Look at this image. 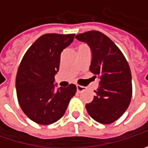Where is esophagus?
Returning a JSON list of instances; mask_svg holds the SVG:
<instances>
[{"instance_id": "34e87169", "label": "esophagus", "mask_w": 148, "mask_h": 148, "mask_svg": "<svg viewBox=\"0 0 148 148\" xmlns=\"http://www.w3.org/2000/svg\"><path fill=\"white\" fill-rule=\"evenodd\" d=\"M86 90V87L85 86H79V85H77V90L78 93H81Z\"/></svg>"}]
</instances>
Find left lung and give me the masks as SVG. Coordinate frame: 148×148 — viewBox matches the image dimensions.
I'll return each mask as SVG.
<instances>
[{
    "label": "left lung",
    "instance_id": "left-lung-1",
    "mask_svg": "<svg viewBox=\"0 0 148 148\" xmlns=\"http://www.w3.org/2000/svg\"><path fill=\"white\" fill-rule=\"evenodd\" d=\"M87 43L91 51L90 71L99 80L93 100L86 105L89 115L95 121L109 124L128 109L132 97V76L122 52L101 32L91 30L76 36Z\"/></svg>",
    "mask_w": 148,
    "mask_h": 148
}]
</instances>
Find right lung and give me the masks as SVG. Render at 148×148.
Instances as JSON below:
<instances>
[{"mask_svg":"<svg viewBox=\"0 0 148 148\" xmlns=\"http://www.w3.org/2000/svg\"><path fill=\"white\" fill-rule=\"evenodd\" d=\"M74 37L75 34H43L20 62L15 81L18 101L23 112L38 124H51L60 119L77 92L74 84L57 89L54 84L61 53Z\"/></svg>","mask_w":148,"mask_h":148,"instance_id":"add662e5","label":"right lung"}]
</instances>
